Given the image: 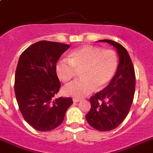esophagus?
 <instances>
[{
    "label": "esophagus",
    "instance_id": "34e87169",
    "mask_svg": "<svg viewBox=\"0 0 153 153\" xmlns=\"http://www.w3.org/2000/svg\"><path fill=\"white\" fill-rule=\"evenodd\" d=\"M81 101V99H78V98H73V102L77 103V102H79Z\"/></svg>",
    "mask_w": 153,
    "mask_h": 153
}]
</instances>
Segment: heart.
Returning a JSON list of instances; mask_svg holds the SVG:
<instances>
[{"label":"heart","instance_id":"obj_1","mask_svg":"<svg viewBox=\"0 0 153 153\" xmlns=\"http://www.w3.org/2000/svg\"><path fill=\"white\" fill-rule=\"evenodd\" d=\"M117 65V56L114 51L85 45L71 51L68 59L58 62L56 72L62 82H67L75 77L76 71H81L82 79L65 86L62 92L66 96L82 98L95 88H104L116 73Z\"/></svg>","mask_w":153,"mask_h":153}]
</instances>
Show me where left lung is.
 Listing matches in <instances>:
<instances>
[{"mask_svg": "<svg viewBox=\"0 0 153 153\" xmlns=\"http://www.w3.org/2000/svg\"><path fill=\"white\" fill-rule=\"evenodd\" d=\"M98 42L109 43L116 49L119 64L109 85L90 98L91 107L85 117L96 130L110 131L127 116L134 97L136 77L130 55L123 46L110 39Z\"/></svg>", "mask_w": 153, "mask_h": 153, "instance_id": "1", "label": "left lung"}]
</instances>
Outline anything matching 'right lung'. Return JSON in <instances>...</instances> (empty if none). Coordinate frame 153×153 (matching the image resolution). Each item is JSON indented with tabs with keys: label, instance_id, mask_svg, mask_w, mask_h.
Returning <instances> with one entry per match:
<instances>
[{
	"label": "right lung",
	"instance_id": "obj_1",
	"mask_svg": "<svg viewBox=\"0 0 153 153\" xmlns=\"http://www.w3.org/2000/svg\"><path fill=\"white\" fill-rule=\"evenodd\" d=\"M69 45L39 41L29 46L19 59L15 73L14 91L19 108L27 123L39 131L58 127L71 97L54 99L60 88L56 65Z\"/></svg>",
	"mask_w": 153,
	"mask_h": 153
}]
</instances>
